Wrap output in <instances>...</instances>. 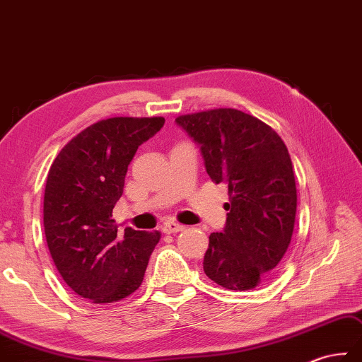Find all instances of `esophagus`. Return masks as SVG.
<instances>
[{
    "instance_id": "obj_1",
    "label": "esophagus",
    "mask_w": 362,
    "mask_h": 362,
    "mask_svg": "<svg viewBox=\"0 0 362 362\" xmlns=\"http://www.w3.org/2000/svg\"><path fill=\"white\" fill-rule=\"evenodd\" d=\"M164 234H176V232L184 230V226L180 223H175V221H165L164 226H163Z\"/></svg>"
}]
</instances>
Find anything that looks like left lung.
Segmentation results:
<instances>
[{
  "mask_svg": "<svg viewBox=\"0 0 362 362\" xmlns=\"http://www.w3.org/2000/svg\"><path fill=\"white\" fill-rule=\"evenodd\" d=\"M176 124L202 146L211 180L229 190L226 228L209 237L206 276L228 290H254L279 268L293 237L297 192L285 142L235 108L182 115Z\"/></svg>",
  "mask_w": 362,
  "mask_h": 362,
  "instance_id": "8db88e82",
  "label": "left lung"
}]
</instances>
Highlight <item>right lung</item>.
Returning <instances> with one entry per match:
<instances>
[{"label": "right lung", "instance_id": "1", "mask_svg": "<svg viewBox=\"0 0 362 362\" xmlns=\"http://www.w3.org/2000/svg\"><path fill=\"white\" fill-rule=\"evenodd\" d=\"M164 117L102 119L74 136L49 168L43 223L55 268L72 291L111 303L141 286L160 232L125 228L117 235L113 209L122 197L136 150Z\"/></svg>", "mask_w": 362, "mask_h": 362}]
</instances>
